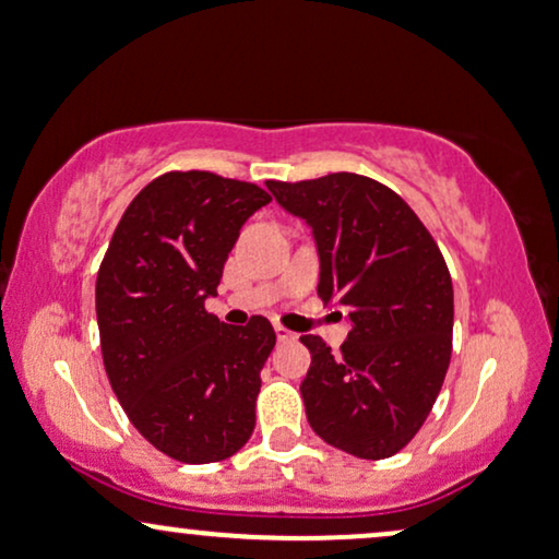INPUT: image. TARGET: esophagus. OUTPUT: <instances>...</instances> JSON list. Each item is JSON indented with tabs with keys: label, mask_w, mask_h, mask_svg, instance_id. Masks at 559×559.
I'll return each mask as SVG.
<instances>
[{
	"label": "esophagus",
	"mask_w": 559,
	"mask_h": 559,
	"mask_svg": "<svg viewBox=\"0 0 559 559\" xmlns=\"http://www.w3.org/2000/svg\"><path fill=\"white\" fill-rule=\"evenodd\" d=\"M274 331H277V338H280V342L282 344H285V342H295V338H297V333H293V331H287L285 329V325H274Z\"/></svg>",
	"instance_id": "obj_1"
}]
</instances>
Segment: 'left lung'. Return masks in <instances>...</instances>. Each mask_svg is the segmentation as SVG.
Listing matches in <instances>:
<instances>
[{
  "label": "left lung",
  "mask_w": 559,
  "mask_h": 559,
  "mask_svg": "<svg viewBox=\"0 0 559 559\" xmlns=\"http://www.w3.org/2000/svg\"><path fill=\"white\" fill-rule=\"evenodd\" d=\"M313 228L318 297L349 310V338L331 354L300 336L310 369L300 393L325 444L361 460L401 452L429 416L452 359L454 289L429 228L401 194L361 174L266 182Z\"/></svg>",
  "instance_id": "8db88e82"
}]
</instances>
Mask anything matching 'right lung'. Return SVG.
I'll use <instances>...</instances> for the list:
<instances>
[{
	"mask_svg": "<svg viewBox=\"0 0 559 559\" xmlns=\"http://www.w3.org/2000/svg\"><path fill=\"white\" fill-rule=\"evenodd\" d=\"M272 198L213 171H166L135 194L97 272L105 372L130 424L185 465L234 456L257 426L272 323L207 313L238 230Z\"/></svg>",
	"mask_w": 559,
	"mask_h": 559,
	"instance_id": "obj_1",
	"label": "right lung"
}]
</instances>
